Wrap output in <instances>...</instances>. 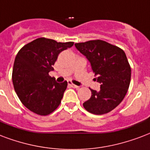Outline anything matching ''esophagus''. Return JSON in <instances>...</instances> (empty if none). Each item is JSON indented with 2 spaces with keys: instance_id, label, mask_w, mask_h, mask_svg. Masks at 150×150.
<instances>
[{
  "instance_id": "1",
  "label": "esophagus",
  "mask_w": 150,
  "mask_h": 150,
  "mask_svg": "<svg viewBox=\"0 0 150 150\" xmlns=\"http://www.w3.org/2000/svg\"><path fill=\"white\" fill-rule=\"evenodd\" d=\"M68 85L71 86V87L75 88V89H79V86H76V85H75V84H73V83H71L70 82V81H68Z\"/></svg>"
}]
</instances>
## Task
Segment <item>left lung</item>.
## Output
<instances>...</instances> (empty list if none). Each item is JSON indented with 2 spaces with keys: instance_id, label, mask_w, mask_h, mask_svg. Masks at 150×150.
Returning <instances> with one entry per match:
<instances>
[{
  "instance_id": "left-lung-1",
  "label": "left lung",
  "mask_w": 150,
  "mask_h": 150,
  "mask_svg": "<svg viewBox=\"0 0 150 150\" xmlns=\"http://www.w3.org/2000/svg\"><path fill=\"white\" fill-rule=\"evenodd\" d=\"M75 47L86 57L100 83L99 91L90 89L92 95L83 107L94 115L109 112L121 103L131 83V69L122 49L102 40L75 43Z\"/></svg>"
}]
</instances>
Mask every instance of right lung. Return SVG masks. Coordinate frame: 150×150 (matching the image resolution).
I'll use <instances>...</instances> for the list:
<instances>
[{"mask_svg": "<svg viewBox=\"0 0 150 150\" xmlns=\"http://www.w3.org/2000/svg\"><path fill=\"white\" fill-rule=\"evenodd\" d=\"M73 42H57L39 38L25 45L15 59L12 83L22 104L35 114L47 116L60 105L67 81L58 83L49 73L60 52Z\"/></svg>", "mask_w": 150, "mask_h": 150, "instance_id": "right-lung-1", "label": "right lung"}]
</instances>
